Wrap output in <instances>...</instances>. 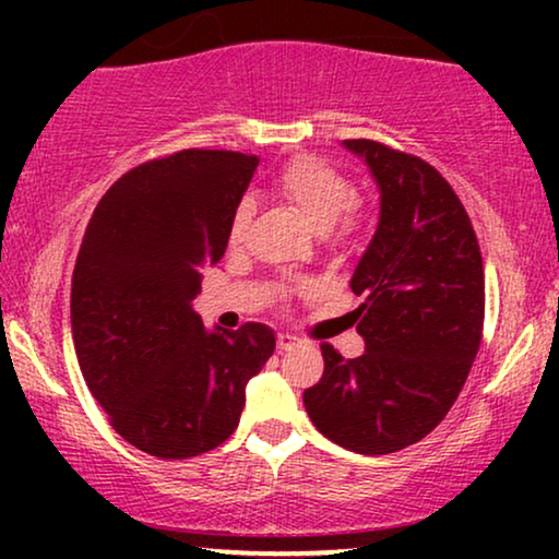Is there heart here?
Listing matches in <instances>:
<instances>
[{
    "instance_id": "1",
    "label": "heart",
    "mask_w": 559,
    "mask_h": 559,
    "mask_svg": "<svg viewBox=\"0 0 559 559\" xmlns=\"http://www.w3.org/2000/svg\"><path fill=\"white\" fill-rule=\"evenodd\" d=\"M358 226H361V203H358L356 198H346V201H341L338 209H335V221H333L335 239L338 241L350 239Z\"/></svg>"
}]
</instances>
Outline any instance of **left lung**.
<instances>
[{"instance_id": "left-lung-1", "label": "left lung", "mask_w": 559, "mask_h": 559, "mask_svg": "<svg viewBox=\"0 0 559 559\" xmlns=\"http://www.w3.org/2000/svg\"><path fill=\"white\" fill-rule=\"evenodd\" d=\"M257 165L231 150L150 159L106 190L83 234L71 282L83 379L114 430L163 461L224 445L274 354L266 325H205L193 310Z\"/></svg>"}]
</instances>
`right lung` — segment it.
Returning a JSON list of instances; mask_svg holds the SVG:
<instances>
[{
    "instance_id": "right-lung-1",
    "label": "right lung",
    "mask_w": 559,
    "mask_h": 559,
    "mask_svg": "<svg viewBox=\"0 0 559 559\" xmlns=\"http://www.w3.org/2000/svg\"><path fill=\"white\" fill-rule=\"evenodd\" d=\"M350 150H361L356 142ZM392 157V155H389ZM366 159L381 162L373 152ZM377 168L381 218L350 289L364 354L323 348V377L305 389L308 417L335 445L389 455L442 423L484 338V259L461 198L417 157Z\"/></svg>"
}]
</instances>
